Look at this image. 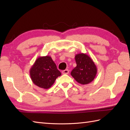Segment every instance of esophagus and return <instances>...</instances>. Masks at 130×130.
I'll use <instances>...</instances> for the list:
<instances>
[{"instance_id": "esophagus-1", "label": "esophagus", "mask_w": 130, "mask_h": 130, "mask_svg": "<svg viewBox=\"0 0 130 130\" xmlns=\"http://www.w3.org/2000/svg\"><path fill=\"white\" fill-rule=\"evenodd\" d=\"M69 73V71L68 69L64 70H63V71H62V73L63 74H68Z\"/></svg>"}]
</instances>
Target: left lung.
I'll list each match as a JSON object with an SVG mask.
<instances>
[{
  "label": "left lung",
  "instance_id": "1",
  "mask_svg": "<svg viewBox=\"0 0 130 130\" xmlns=\"http://www.w3.org/2000/svg\"><path fill=\"white\" fill-rule=\"evenodd\" d=\"M76 67L71 72V75L79 83L85 85L92 82L97 73L95 63L86 54L80 53L75 55Z\"/></svg>",
  "mask_w": 130,
  "mask_h": 130
}]
</instances>
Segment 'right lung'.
Listing matches in <instances>:
<instances>
[{
  "label": "right lung",
  "mask_w": 130,
  "mask_h": 130,
  "mask_svg": "<svg viewBox=\"0 0 130 130\" xmlns=\"http://www.w3.org/2000/svg\"><path fill=\"white\" fill-rule=\"evenodd\" d=\"M32 82L43 89H48L61 75L55 63L50 56L38 57L30 69Z\"/></svg>",
  "instance_id": "obj_1"
}]
</instances>
